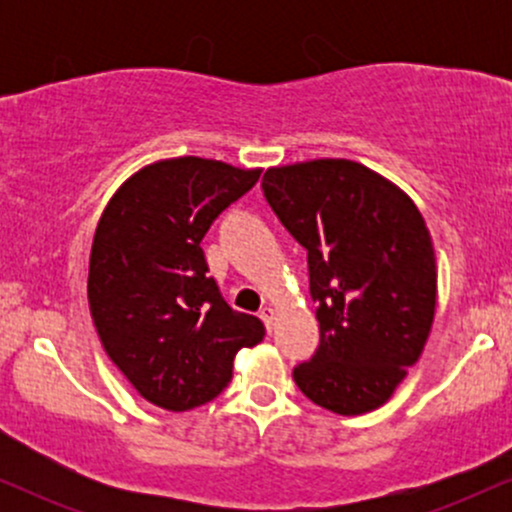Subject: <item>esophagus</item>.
Here are the masks:
<instances>
[{
  "instance_id": "1",
  "label": "esophagus",
  "mask_w": 512,
  "mask_h": 512,
  "mask_svg": "<svg viewBox=\"0 0 512 512\" xmlns=\"http://www.w3.org/2000/svg\"><path fill=\"white\" fill-rule=\"evenodd\" d=\"M274 308H262L260 310V317H262V322H264V327H267V332H272V327H274Z\"/></svg>"
}]
</instances>
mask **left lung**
I'll use <instances>...</instances> for the list:
<instances>
[{
  "label": "left lung",
  "instance_id": "obj_1",
  "mask_svg": "<svg viewBox=\"0 0 512 512\" xmlns=\"http://www.w3.org/2000/svg\"><path fill=\"white\" fill-rule=\"evenodd\" d=\"M269 207L308 250L320 322L293 380L317 407L356 416L383 407L419 361L438 274L424 216L395 182L346 158L269 168Z\"/></svg>",
  "mask_w": 512,
  "mask_h": 512
}]
</instances>
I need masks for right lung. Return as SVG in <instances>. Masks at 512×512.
Returning a JSON list of instances; mask_svg holds the SVG:
<instances>
[{
	"label": "right lung",
	"instance_id": "obj_1",
	"mask_svg": "<svg viewBox=\"0 0 512 512\" xmlns=\"http://www.w3.org/2000/svg\"><path fill=\"white\" fill-rule=\"evenodd\" d=\"M260 168L180 156L149 163L105 207L88 262V308L105 354L146 402L207 404L233 378V358L262 342L255 315L221 298L199 248Z\"/></svg>",
	"mask_w": 512,
	"mask_h": 512
}]
</instances>
